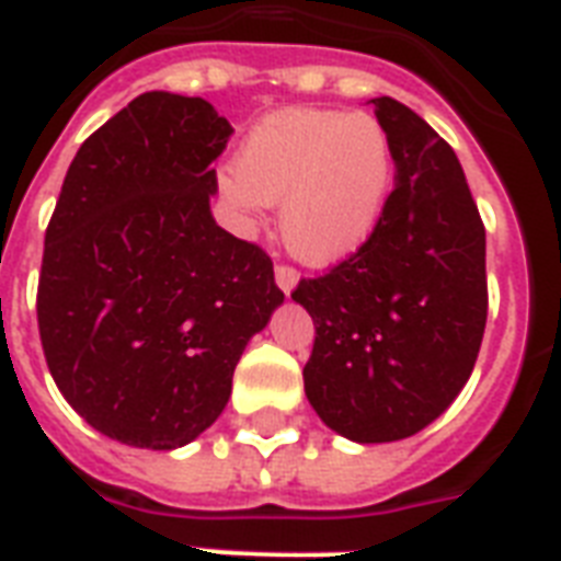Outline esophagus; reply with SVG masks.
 <instances>
[{"instance_id": "1", "label": "esophagus", "mask_w": 561, "mask_h": 561, "mask_svg": "<svg viewBox=\"0 0 561 561\" xmlns=\"http://www.w3.org/2000/svg\"><path fill=\"white\" fill-rule=\"evenodd\" d=\"M275 284H277V289L284 291V295H289V291L298 286V272L291 270V266H277Z\"/></svg>"}]
</instances>
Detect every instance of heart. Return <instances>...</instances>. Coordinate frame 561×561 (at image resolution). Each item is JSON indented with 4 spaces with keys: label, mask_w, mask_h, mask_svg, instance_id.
<instances>
[{
    "label": "heart",
    "mask_w": 561,
    "mask_h": 561,
    "mask_svg": "<svg viewBox=\"0 0 561 561\" xmlns=\"http://www.w3.org/2000/svg\"><path fill=\"white\" fill-rule=\"evenodd\" d=\"M396 186V148L373 114L286 108L240 142L220 197L240 229L280 203L277 229L300 263L335 266L369 243Z\"/></svg>",
    "instance_id": "b5f03b06"
}]
</instances>
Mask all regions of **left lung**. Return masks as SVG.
I'll use <instances>...</instances> for the list:
<instances>
[{"instance_id":"8db88e82","label":"left lung","mask_w":561,"mask_h":561,"mask_svg":"<svg viewBox=\"0 0 561 561\" xmlns=\"http://www.w3.org/2000/svg\"><path fill=\"white\" fill-rule=\"evenodd\" d=\"M396 148V188L364 249L291 300L314 321L304 390L358 444L438 419L473 373L484 321V226L456 151L392 96L369 100Z\"/></svg>"}]
</instances>
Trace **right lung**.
I'll use <instances>...</instances> for the list:
<instances>
[{"label": "right lung", "mask_w": 561, "mask_h": 561, "mask_svg": "<svg viewBox=\"0 0 561 561\" xmlns=\"http://www.w3.org/2000/svg\"><path fill=\"white\" fill-rule=\"evenodd\" d=\"M234 134L201 96L148 91L88 137L45 231L36 318L65 401L103 436L178 450L284 304L272 261L215 224Z\"/></svg>", "instance_id": "1"}]
</instances>
